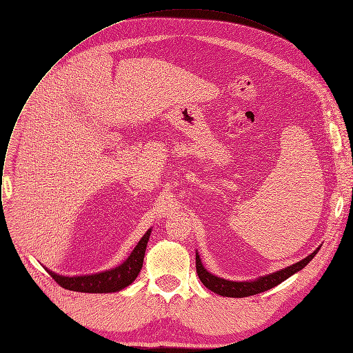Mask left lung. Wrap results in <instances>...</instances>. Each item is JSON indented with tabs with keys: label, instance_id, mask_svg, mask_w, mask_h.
Listing matches in <instances>:
<instances>
[{
	"label": "left lung",
	"instance_id": "obj_1",
	"mask_svg": "<svg viewBox=\"0 0 353 353\" xmlns=\"http://www.w3.org/2000/svg\"><path fill=\"white\" fill-rule=\"evenodd\" d=\"M320 250L316 248L310 256H307L306 259H303L301 261L292 264L290 267H286L283 270H279L276 272L260 276L257 279L253 281H229V279H223L219 278L214 274H211L210 271L205 270V267L203 265V261L199 259L198 251L195 253V267H196V274L199 281L204 283L205 288H208L210 290H212L216 294H221L223 297H247V296H253L261 292H265L268 289H272L274 286L279 285L281 282H283L285 279H288L289 276H292L293 274H296L297 271L303 270L317 254V251Z\"/></svg>",
	"mask_w": 353,
	"mask_h": 353
}]
</instances>
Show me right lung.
<instances>
[{
  "label": "right lung",
  "instance_id": "1",
  "mask_svg": "<svg viewBox=\"0 0 353 353\" xmlns=\"http://www.w3.org/2000/svg\"><path fill=\"white\" fill-rule=\"evenodd\" d=\"M150 232H152V228L146 230V233L141 237V240L138 241V244L135 245L128 259L119 267H114L102 272H96L90 275H78V276H65V275H59L50 270L47 271L54 278V281L59 285L74 292H83V293L119 292L130 286L138 276L142 268L145 250H146Z\"/></svg>",
  "mask_w": 353,
  "mask_h": 353
}]
</instances>
